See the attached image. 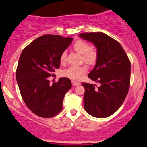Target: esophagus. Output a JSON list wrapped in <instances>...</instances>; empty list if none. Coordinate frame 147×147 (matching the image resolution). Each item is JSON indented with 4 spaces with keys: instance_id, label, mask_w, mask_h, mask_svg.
<instances>
[{
    "instance_id": "34e87169",
    "label": "esophagus",
    "mask_w": 147,
    "mask_h": 147,
    "mask_svg": "<svg viewBox=\"0 0 147 147\" xmlns=\"http://www.w3.org/2000/svg\"><path fill=\"white\" fill-rule=\"evenodd\" d=\"M72 84L73 86H78L80 84V82H77V81H75V80H72Z\"/></svg>"
}]
</instances>
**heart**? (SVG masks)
Masks as SVG:
<instances>
[{
    "label": "heart",
    "instance_id": "b5f03b06",
    "mask_svg": "<svg viewBox=\"0 0 147 147\" xmlns=\"http://www.w3.org/2000/svg\"><path fill=\"white\" fill-rule=\"evenodd\" d=\"M72 48L76 52L82 55V62H84L89 65H94L97 62L98 59V50L95 45H90L86 41L79 39L73 43ZM59 60L61 64L66 63V52L63 51L61 53ZM87 70V66L84 64L78 66H70L63 70L61 75L74 80H79L84 74L86 73Z\"/></svg>",
    "mask_w": 147,
    "mask_h": 147
}]
</instances>
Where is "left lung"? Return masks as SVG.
I'll use <instances>...</instances> for the list:
<instances>
[{"instance_id":"1","label":"left lung","mask_w":147,"mask_h":147,"mask_svg":"<svg viewBox=\"0 0 147 147\" xmlns=\"http://www.w3.org/2000/svg\"><path fill=\"white\" fill-rule=\"evenodd\" d=\"M80 37L92 42L98 59L88 77L97 84L82 83L85 88L84 109L97 118L111 116L127 96L131 82V61L119 42L102 32L82 33Z\"/></svg>"}]
</instances>
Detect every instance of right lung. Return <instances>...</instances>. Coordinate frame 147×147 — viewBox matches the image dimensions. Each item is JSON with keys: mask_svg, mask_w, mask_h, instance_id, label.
Returning a JSON list of instances; mask_svg holds the SVG:
<instances>
[{"mask_svg": "<svg viewBox=\"0 0 147 147\" xmlns=\"http://www.w3.org/2000/svg\"><path fill=\"white\" fill-rule=\"evenodd\" d=\"M72 41V38L59 35L41 36L22 51L16 68V81L25 102L33 113L50 118L59 114L65 93L71 88V81L61 77L50 84L55 69L60 67V55Z\"/></svg>", "mask_w": 147, "mask_h": 147, "instance_id": "right-lung-1", "label": "right lung"}]
</instances>
